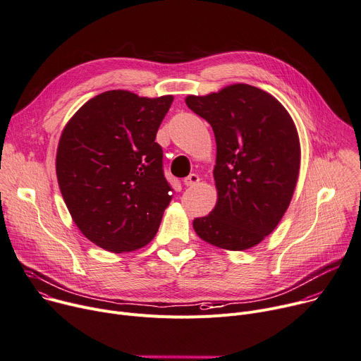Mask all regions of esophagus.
I'll return each instance as SVG.
<instances>
[{
  "instance_id": "obj_1",
  "label": "esophagus",
  "mask_w": 361,
  "mask_h": 361,
  "mask_svg": "<svg viewBox=\"0 0 361 361\" xmlns=\"http://www.w3.org/2000/svg\"><path fill=\"white\" fill-rule=\"evenodd\" d=\"M183 183L188 186V188H192V186H197L200 183V176L195 175V173H190L188 178L183 179Z\"/></svg>"
}]
</instances>
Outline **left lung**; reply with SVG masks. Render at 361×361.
<instances>
[{
  "instance_id": "obj_1",
  "label": "left lung",
  "mask_w": 361,
  "mask_h": 361,
  "mask_svg": "<svg viewBox=\"0 0 361 361\" xmlns=\"http://www.w3.org/2000/svg\"><path fill=\"white\" fill-rule=\"evenodd\" d=\"M186 105L215 134L211 214L193 219L204 241L224 250H247L266 238L285 215L299 176L300 145L286 108L263 90L234 84Z\"/></svg>"
}]
</instances>
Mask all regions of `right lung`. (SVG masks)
<instances>
[{"instance_id":"add662e5","label":"right lung","mask_w":361,"mask_h":361,"mask_svg":"<svg viewBox=\"0 0 361 361\" xmlns=\"http://www.w3.org/2000/svg\"><path fill=\"white\" fill-rule=\"evenodd\" d=\"M172 102V95L106 91L82 105L62 131L56 175L63 201L80 233L106 252L149 244L172 200L154 142Z\"/></svg>"}]
</instances>
